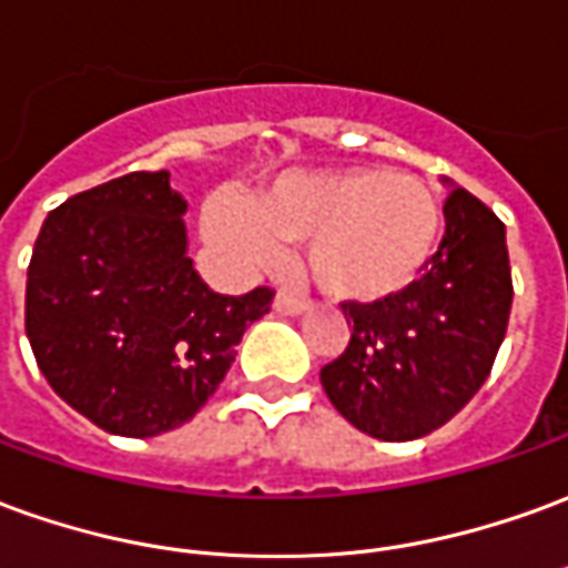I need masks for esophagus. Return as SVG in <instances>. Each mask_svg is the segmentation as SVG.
Wrapping results in <instances>:
<instances>
[{
	"label": "esophagus",
	"instance_id": "1",
	"mask_svg": "<svg viewBox=\"0 0 568 568\" xmlns=\"http://www.w3.org/2000/svg\"><path fill=\"white\" fill-rule=\"evenodd\" d=\"M273 311L283 313V316H297V313L307 311V301L292 295V292H276V297H273Z\"/></svg>",
	"mask_w": 568,
	"mask_h": 568
}]
</instances>
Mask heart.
<instances>
[{"mask_svg":"<svg viewBox=\"0 0 568 568\" xmlns=\"http://www.w3.org/2000/svg\"><path fill=\"white\" fill-rule=\"evenodd\" d=\"M439 221L436 193L424 181L356 165L285 174L252 202L215 196L202 209V236L243 271L276 264L280 243H307L304 264L325 295L381 301L422 273Z\"/></svg>","mask_w":568,"mask_h":568,"instance_id":"b5f03b06","label":"heart"}]
</instances>
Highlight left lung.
Returning a JSON list of instances; mask_svg holds the SVG:
<instances>
[{
	"instance_id": "1",
	"label": "left lung",
	"mask_w": 568,
	"mask_h": 568,
	"mask_svg": "<svg viewBox=\"0 0 568 568\" xmlns=\"http://www.w3.org/2000/svg\"><path fill=\"white\" fill-rule=\"evenodd\" d=\"M443 215L446 233L422 280L372 304H341L351 341L320 372L332 406L384 443L418 439L455 418L505 341L514 301L505 224L464 187L446 196Z\"/></svg>"
}]
</instances>
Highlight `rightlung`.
<instances>
[{
	"label": "right lung",
	"mask_w": 568,
	"mask_h": 568,
	"mask_svg": "<svg viewBox=\"0 0 568 568\" xmlns=\"http://www.w3.org/2000/svg\"><path fill=\"white\" fill-rule=\"evenodd\" d=\"M187 200L132 172L49 212L27 271V338L51 390L106 434L190 422L273 288L217 295L187 257Z\"/></svg>",
	"instance_id": "right-lung-1"
}]
</instances>
